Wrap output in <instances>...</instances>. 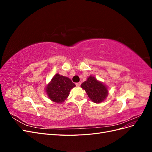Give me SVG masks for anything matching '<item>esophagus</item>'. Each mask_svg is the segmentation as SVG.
Here are the masks:
<instances>
[{
	"mask_svg": "<svg viewBox=\"0 0 152 152\" xmlns=\"http://www.w3.org/2000/svg\"><path fill=\"white\" fill-rule=\"evenodd\" d=\"M80 82H77V83H76L75 84H76V86H77V87H79L80 86Z\"/></svg>",
	"mask_w": 152,
	"mask_h": 152,
	"instance_id": "1",
	"label": "esophagus"
}]
</instances>
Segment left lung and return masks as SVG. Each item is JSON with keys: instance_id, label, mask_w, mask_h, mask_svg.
Here are the masks:
<instances>
[{"instance_id": "8db88e82", "label": "left lung", "mask_w": 152, "mask_h": 152, "mask_svg": "<svg viewBox=\"0 0 152 152\" xmlns=\"http://www.w3.org/2000/svg\"><path fill=\"white\" fill-rule=\"evenodd\" d=\"M81 87L86 91L90 99L96 103L103 102L108 96L107 86L91 75L81 84Z\"/></svg>"}]
</instances>
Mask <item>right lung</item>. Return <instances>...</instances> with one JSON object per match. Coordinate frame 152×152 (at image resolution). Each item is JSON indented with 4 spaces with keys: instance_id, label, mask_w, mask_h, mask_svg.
I'll use <instances>...</instances> for the list:
<instances>
[{
    "instance_id": "right-lung-1",
    "label": "right lung",
    "mask_w": 152,
    "mask_h": 152,
    "mask_svg": "<svg viewBox=\"0 0 152 152\" xmlns=\"http://www.w3.org/2000/svg\"><path fill=\"white\" fill-rule=\"evenodd\" d=\"M74 87L75 84L69 78L57 73L48 84L45 91L50 100L61 103L66 99L70 90Z\"/></svg>"
}]
</instances>
